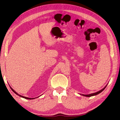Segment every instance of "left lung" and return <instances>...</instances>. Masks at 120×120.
<instances>
[{
  "mask_svg": "<svg viewBox=\"0 0 120 120\" xmlns=\"http://www.w3.org/2000/svg\"><path fill=\"white\" fill-rule=\"evenodd\" d=\"M107 85L106 86H105V88H103V89H101V90H99V91H98L96 93H93V94H89V95H83V94H82V96H85V97H92V96H96V95H98V94L101 93V92L103 91V90H105V89L106 88V87L107 86Z\"/></svg>",
  "mask_w": 120,
  "mask_h": 120,
  "instance_id": "8db88e82",
  "label": "left lung"
}]
</instances>
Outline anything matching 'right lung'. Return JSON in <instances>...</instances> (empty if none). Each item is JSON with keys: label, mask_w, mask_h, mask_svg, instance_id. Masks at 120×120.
Segmentation results:
<instances>
[{"label": "right lung", "mask_w": 120, "mask_h": 120, "mask_svg": "<svg viewBox=\"0 0 120 120\" xmlns=\"http://www.w3.org/2000/svg\"><path fill=\"white\" fill-rule=\"evenodd\" d=\"M10 89H11V90H12V91L15 93V94H16L17 95H18V96H19V97H22V98H24V99H28V100H32V99H35L36 98H27V97H24V96H21V95H19V94L18 93H17L15 90H13V89H12V88H11L10 87ZM38 97H37V98H38Z\"/></svg>", "instance_id": "right-lung-1"}]
</instances>
